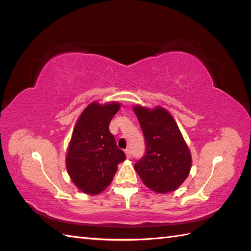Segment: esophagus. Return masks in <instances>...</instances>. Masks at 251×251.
Here are the masks:
<instances>
[{
	"label": "esophagus",
	"mask_w": 251,
	"mask_h": 251,
	"mask_svg": "<svg viewBox=\"0 0 251 251\" xmlns=\"http://www.w3.org/2000/svg\"><path fill=\"white\" fill-rule=\"evenodd\" d=\"M125 154H126V157H127V158H130V156H131L130 149H126V150H125Z\"/></svg>",
	"instance_id": "obj_1"
}]
</instances>
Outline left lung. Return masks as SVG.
Returning a JSON list of instances; mask_svg holds the SVG:
<instances>
[{
    "label": "left lung",
    "instance_id": "obj_1",
    "mask_svg": "<svg viewBox=\"0 0 251 251\" xmlns=\"http://www.w3.org/2000/svg\"><path fill=\"white\" fill-rule=\"evenodd\" d=\"M135 113L145 136L146 154L135 169L149 189L157 193L177 190L189 176L192 158L189 148L173 116L161 106L137 105Z\"/></svg>",
    "mask_w": 251,
    "mask_h": 251
}]
</instances>
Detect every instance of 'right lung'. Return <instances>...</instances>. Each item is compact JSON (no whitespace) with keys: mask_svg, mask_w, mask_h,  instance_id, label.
I'll return each mask as SVG.
<instances>
[{"mask_svg":"<svg viewBox=\"0 0 251 251\" xmlns=\"http://www.w3.org/2000/svg\"><path fill=\"white\" fill-rule=\"evenodd\" d=\"M120 103H90L79 116L69 145L66 165L73 183L87 194H98L108 186L125 161L109 124Z\"/></svg>","mask_w":251,"mask_h":251,"instance_id":"obj_1","label":"right lung"}]
</instances>
